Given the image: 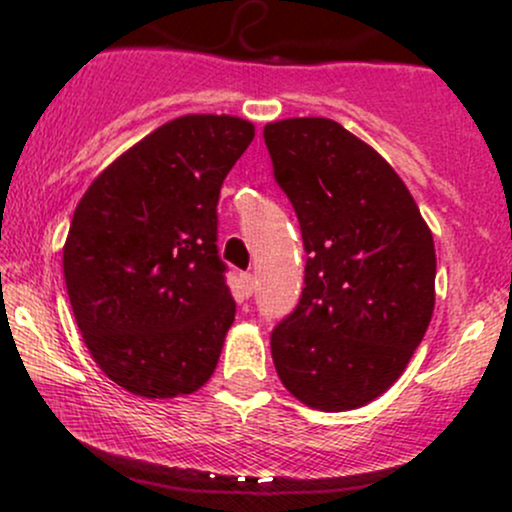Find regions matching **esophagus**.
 <instances>
[{
  "instance_id": "34e87169",
  "label": "esophagus",
  "mask_w": 512,
  "mask_h": 512,
  "mask_svg": "<svg viewBox=\"0 0 512 512\" xmlns=\"http://www.w3.org/2000/svg\"><path fill=\"white\" fill-rule=\"evenodd\" d=\"M255 289H257L255 274H243V291H245V296H252V293H255Z\"/></svg>"
}]
</instances>
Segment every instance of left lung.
I'll return each instance as SVG.
<instances>
[{
	"mask_svg": "<svg viewBox=\"0 0 512 512\" xmlns=\"http://www.w3.org/2000/svg\"><path fill=\"white\" fill-rule=\"evenodd\" d=\"M264 144L308 252L301 301L272 332L276 373L313 409L363 407L404 373L428 330L433 236L390 163L339 122H269Z\"/></svg>",
	"mask_w": 512,
	"mask_h": 512,
	"instance_id": "1",
	"label": "left lung"
}]
</instances>
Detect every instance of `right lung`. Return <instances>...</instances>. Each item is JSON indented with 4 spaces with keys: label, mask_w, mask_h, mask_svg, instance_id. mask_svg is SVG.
<instances>
[{
    "label": "right lung",
    "mask_w": 512,
    "mask_h": 512,
    "mask_svg": "<svg viewBox=\"0 0 512 512\" xmlns=\"http://www.w3.org/2000/svg\"><path fill=\"white\" fill-rule=\"evenodd\" d=\"M255 127L182 115L91 182L62 250L76 325L113 383L149 399L197 392L236 317L216 204Z\"/></svg>",
    "instance_id": "add662e5"
}]
</instances>
